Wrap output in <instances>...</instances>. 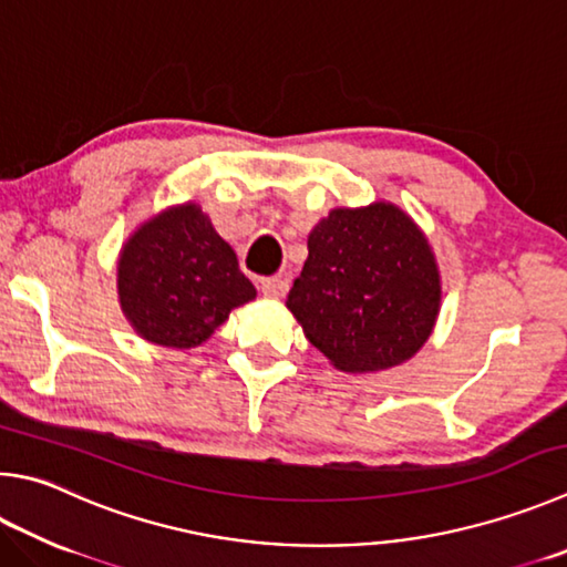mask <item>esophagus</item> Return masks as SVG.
<instances>
[{"instance_id": "esophagus-1", "label": "esophagus", "mask_w": 567, "mask_h": 567, "mask_svg": "<svg viewBox=\"0 0 567 567\" xmlns=\"http://www.w3.org/2000/svg\"><path fill=\"white\" fill-rule=\"evenodd\" d=\"M260 290L265 297H272V300H280V297L287 295L290 285H287L285 277H262L260 280Z\"/></svg>"}]
</instances>
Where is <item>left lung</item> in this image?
Returning <instances> with one entry per match:
<instances>
[{
    "mask_svg": "<svg viewBox=\"0 0 567 567\" xmlns=\"http://www.w3.org/2000/svg\"><path fill=\"white\" fill-rule=\"evenodd\" d=\"M287 310L342 372L364 374L414 357L434 329L439 270L424 235L389 203L329 213Z\"/></svg>",
    "mask_w": 567,
    "mask_h": 567,
    "instance_id": "obj_1",
    "label": "left lung"
}]
</instances>
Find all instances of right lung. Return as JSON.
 <instances>
[{"instance_id":"right-lung-1","label":"right lung","mask_w":567,"mask_h":567,"mask_svg":"<svg viewBox=\"0 0 567 567\" xmlns=\"http://www.w3.org/2000/svg\"><path fill=\"white\" fill-rule=\"evenodd\" d=\"M121 307L136 332L163 347L208 339L255 287L198 205L158 215L133 235L118 262Z\"/></svg>"}]
</instances>
